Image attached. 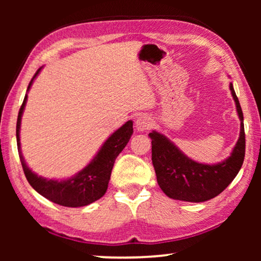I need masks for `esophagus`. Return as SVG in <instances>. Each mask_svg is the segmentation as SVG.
<instances>
[{
    "mask_svg": "<svg viewBox=\"0 0 261 261\" xmlns=\"http://www.w3.org/2000/svg\"><path fill=\"white\" fill-rule=\"evenodd\" d=\"M153 122L148 115H140L136 121V127L138 131H145L152 127Z\"/></svg>",
    "mask_w": 261,
    "mask_h": 261,
    "instance_id": "34e87169",
    "label": "esophagus"
}]
</instances>
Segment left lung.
Wrapping results in <instances>:
<instances>
[{
	"mask_svg": "<svg viewBox=\"0 0 261 261\" xmlns=\"http://www.w3.org/2000/svg\"><path fill=\"white\" fill-rule=\"evenodd\" d=\"M229 87L241 120V134L227 160L218 165L196 162L185 156L163 135L156 131L148 135L152 139V162L158 184L169 198L190 202L210 200L219 196L240 171L245 156L244 120L232 84Z\"/></svg>",
	"mask_w": 261,
	"mask_h": 261,
	"instance_id": "8db88e82",
	"label": "left lung"
}]
</instances>
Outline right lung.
Here are the masks:
<instances>
[{
  "label": "right lung",
  "mask_w": 261,
  "mask_h": 261,
  "mask_svg": "<svg viewBox=\"0 0 261 261\" xmlns=\"http://www.w3.org/2000/svg\"><path fill=\"white\" fill-rule=\"evenodd\" d=\"M40 70L41 68H39L33 78L31 79L28 91L30 90L34 78L38 76ZM26 100H28V94L25 95L18 113L16 125V137L21 167H23L26 179L29 180L31 187L38 193H40L41 196L47 198L48 200L65 207L86 206L100 199L101 197H103V194L108 189V183L110 175H112L115 160H116L118 154L123 151V148L126 146V144L129 143L132 132H134L132 121H127L124 125H122L120 129L115 131L105 141L102 147L100 148V151L94 156L93 160L88 163L83 170L74 175L73 177L62 180L47 179L34 174L26 165L24 158L21 155L19 130L21 115H23Z\"/></svg>",
  "instance_id": "right-lung-1"
}]
</instances>
